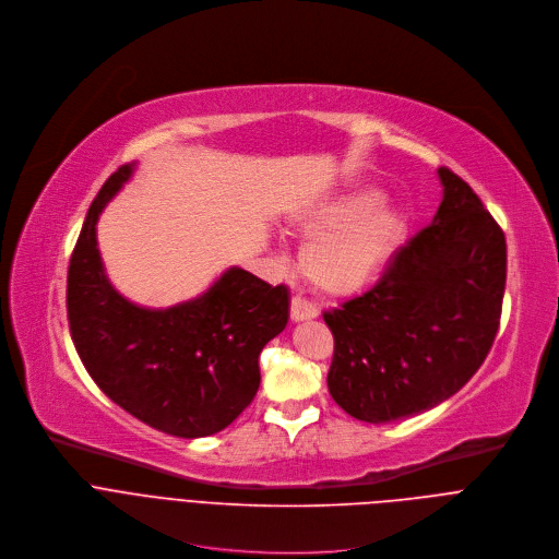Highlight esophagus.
<instances>
[{
	"label": "esophagus",
	"instance_id": "34e87169",
	"mask_svg": "<svg viewBox=\"0 0 559 559\" xmlns=\"http://www.w3.org/2000/svg\"><path fill=\"white\" fill-rule=\"evenodd\" d=\"M314 317H319V308L314 304H310L301 297H293V301H290V319L293 321H310Z\"/></svg>",
	"mask_w": 559,
	"mask_h": 559
}]
</instances>
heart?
<instances>
[{"instance_id": "1", "label": "heart", "mask_w": 559, "mask_h": 559, "mask_svg": "<svg viewBox=\"0 0 559 559\" xmlns=\"http://www.w3.org/2000/svg\"><path fill=\"white\" fill-rule=\"evenodd\" d=\"M377 200V189L361 187L299 213L297 231L310 238L299 266L314 288L328 295L357 293L394 260L409 219L399 204Z\"/></svg>"}]
</instances>
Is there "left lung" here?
<instances>
[{
  "instance_id": "8db88e82",
  "label": "left lung",
  "mask_w": 559,
  "mask_h": 559,
  "mask_svg": "<svg viewBox=\"0 0 559 559\" xmlns=\"http://www.w3.org/2000/svg\"><path fill=\"white\" fill-rule=\"evenodd\" d=\"M431 225L399 249L374 288L323 312L334 355L328 390L366 423H392L454 396L500 325L507 242L474 189L440 167Z\"/></svg>"
}]
</instances>
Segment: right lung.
I'll use <instances>...</instances> for the list:
<instances>
[{"label": "right lung", "mask_w": 559, "mask_h": 559, "mask_svg": "<svg viewBox=\"0 0 559 559\" xmlns=\"http://www.w3.org/2000/svg\"><path fill=\"white\" fill-rule=\"evenodd\" d=\"M134 167L111 174L87 209L68 269L70 334L87 374L126 412L178 438L211 436L251 405L258 357L286 328L290 295L234 266L171 308L126 299L105 275L96 222Z\"/></svg>", "instance_id": "add662e5"}]
</instances>
